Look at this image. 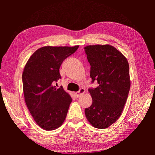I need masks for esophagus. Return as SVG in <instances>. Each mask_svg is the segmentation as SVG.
I'll list each match as a JSON object with an SVG mask.
<instances>
[{
    "mask_svg": "<svg viewBox=\"0 0 155 155\" xmlns=\"http://www.w3.org/2000/svg\"><path fill=\"white\" fill-rule=\"evenodd\" d=\"M85 92V88H81L79 89V91H78V92H75V95H76V96L77 97H79V96H80L81 95H82L83 94H84Z\"/></svg>",
    "mask_w": 155,
    "mask_h": 155,
    "instance_id": "34e87169",
    "label": "esophagus"
}]
</instances>
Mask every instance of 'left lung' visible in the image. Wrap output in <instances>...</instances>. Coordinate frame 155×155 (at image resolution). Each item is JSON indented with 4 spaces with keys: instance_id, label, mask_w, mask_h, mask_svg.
Masks as SVG:
<instances>
[{
    "instance_id": "left-lung-1",
    "label": "left lung",
    "mask_w": 155,
    "mask_h": 155,
    "mask_svg": "<svg viewBox=\"0 0 155 155\" xmlns=\"http://www.w3.org/2000/svg\"><path fill=\"white\" fill-rule=\"evenodd\" d=\"M91 64V78L99 86L89 88L92 105L85 109L88 122L97 129H106L121 116L130 87L127 59L110 45H88L85 48Z\"/></svg>"
}]
</instances>
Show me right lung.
<instances>
[{"label": "right lung", "mask_w": 155, "mask_h": 155, "mask_svg": "<svg viewBox=\"0 0 155 155\" xmlns=\"http://www.w3.org/2000/svg\"><path fill=\"white\" fill-rule=\"evenodd\" d=\"M78 48L43 46L31 55L23 70L26 104L36 124L46 130L59 128L66 118L72 97L62 86L57 88L54 85L61 78L63 61Z\"/></svg>", "instance_id": "add662e5"}]
</instances>
